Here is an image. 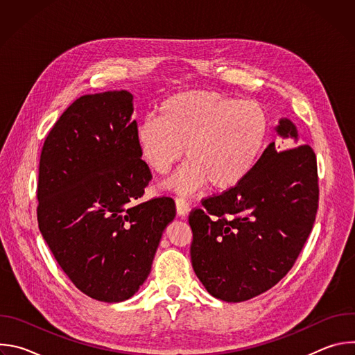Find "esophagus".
<instances>
[{"label":"esophagus","instance_id":"esophagus-1","mask_svg":"<svg viewBox=\"0 0 355 355\" xmlns=\"http://www.w3.org/2000/svg\"><path fill=\"white\" fill-rule=\"evenodd\" d=\"M175 208H177V215L184 218L189 212V204L184 198H177L175 199Z\"/></svg>","mask_w":355,"mask_h":355}]
</instances>
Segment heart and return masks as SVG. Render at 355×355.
I'll list each match as a JSON object with an SVG mask.
<instances>
[{"label":"heart","instance_id":"1","mask_svg":"<svg viewBox=\"0 0 355 355\" xmlns=\"http://www.w3.org/2000/svg\"><path fill=\"white\" fill-rule=\"evenodd\" d=\"M160 115L139 121L135 140L156 174H166L185 148L188 163L167 182L181 195L208 184L219 192L233 189L254 171L270 137V115L252 99L187 91L166 99Z\"/></svg>","mask_w":355,"mask_h":355}]
</instances>
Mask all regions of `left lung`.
Listing matches in <instances>:
<instances>
[{"label":"left lung","instance_id":"left-lung-1","mask_svg":"<svg viewBox=\"0 0 355 355\" xmlns=\"http://www.w3.org/2000/svg\"><path fill=\"white\" fill-rule=\"evenodd\" d=\"M296 144L286 118L275 128ZM275 141L241 184L202 199L189 214L191 263L207 291L243 302L278 284L305 245L319 207L318 164L308 144L285 150Z\"/></svg>","mask_w":355,"mask_h":355}]
</instances>
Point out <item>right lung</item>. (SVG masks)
I'll return each mask as SVG.
<instances>
[{"label":"right lung","mask_w":355,"mask_h":355,"mask_svg":"<svg viewBox=\"0 0 355 355\" xmlns=\"http://www.w3.org/2000/svg\"><path fill=\"white\" fill-rule=\"evenodd\" d=\"M132 114L128 91L80 96L49 132L39 162V230L70 281L108 303L139 291L175 218L170 196L139 200L151 173Z\"/></svg>","instance_id":"obj_1"}]
</instances>
